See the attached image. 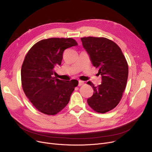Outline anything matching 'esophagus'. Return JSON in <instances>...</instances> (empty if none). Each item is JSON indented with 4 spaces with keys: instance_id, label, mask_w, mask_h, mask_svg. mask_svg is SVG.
<instances>
[{
    "instance_id": "1",
    "label": "esophagus",
    "mask_w": 152,
    "mask_h": 152,
    "mask_svg": "<svg viewBox=\"0 0 152 152\" xmlns=\"http://www.w3.org/2000/svg\"><path fill=\"white\" fill-rule=\"evenodd\" d=\"M83 84H84V82L82 80H78V86H82Z\"/></svg>"
}]
</instances>
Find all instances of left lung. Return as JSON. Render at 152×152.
<instances>
[{"label": "left lung", "mask_w": 152, "mask_h": 152, "mask_svg": "<svg viewBox=\"0 0 152 152\" xmlns=\"http://www.w3.org/2000/svg\"><path fill=\"white\" fill-rule=\"evenodd\" d=\"M81 41L91 62L99 69L102 84L95 86L88 105L98 113H105L116 106L122 98L128 78V65L121 48L113 41L105 38L85 37Z\"/></svg>", "instance_id": "left-lung-1"}]
</instances>
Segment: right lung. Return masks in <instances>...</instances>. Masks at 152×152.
Returning <instances> with one entry per match:
<instances>
[{
  "mask_svg": "<svg viewBox=\"0 0 152 152\" xmlns=\"http://www.w3.org/2000/svg\"><path fill=\"white\" fill-rule=\"evenodd\" d=\"M77 45L72 38H49L38 42L25 56L21 70L23 90L40 112L54 115L66 107L78 81L53 77L54 69L61 66L65 49Z\"/></svg>",
  "mask_w": 152,
  "mask_h": 152,
  "instance_id": "1",
  "label": "right lung"
}]
</instances>
